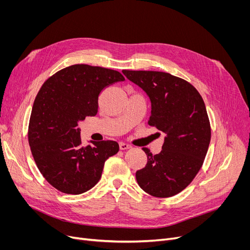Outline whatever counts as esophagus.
I'll return each mask as SVG.
<instances>
[{
    "instance_id": "esophagus-1",
    "label": "esophagus",
    "mask_w": 250,
    "mask_h": 250,
    "mask_svg": "<svg viewBox=\"0 0 250 250\" xmlns=\"http://www.w3.org/2000/svg\"><path fill=\"white\" fill-rule=\"evenodd\" d=\"M120 148H121V150H127V149H129V148H132V146L128 145V144H126V143L121 142V143H120Z\"/></svg>"
}]
</instances>
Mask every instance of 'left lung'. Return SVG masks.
I'll use <instances>...</instances> for the list:
<instances>
[{"mask_svg":"<svg viewBox=\"0 0 250 250\" xmlns=\"http://www.w3.org/2000/svg\"><path fill=\"white\" fill-rule=\"evenodd\" d=\"M124 75L146 92L151 101L148 124L165 134L162 151H145L148 162L136 172L140 188L156 198L185 189L198 174L211 141L205 102L190 83L169 73L128 71Z\"/></svg>","mask_w":250,"mask_h":250,"instance_id":"1","label":"left lung"}]
</instances>
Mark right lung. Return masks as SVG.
<instances>
[{
  "label": "right lung",
  "instance_id": "obj_1",
  "mask_svg": "<svg viewBox=\"0 0 250 250\" xmlns=\"http://www.w3.org/2000/svg\"><path fill=\"white\" fill-rule=\"evenodd\" d=\"M121 81L120 72L81 63L57 72L39 90L28 142L39 171L58 190L80 194L91 189L105 161L120 150L115 141H91L83 147L78 123L96 115L102 90Z\"/></svg>",
  "mask_w": 250,
  "mask_h": 250
}]
</instances>
